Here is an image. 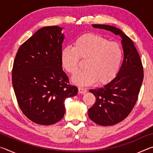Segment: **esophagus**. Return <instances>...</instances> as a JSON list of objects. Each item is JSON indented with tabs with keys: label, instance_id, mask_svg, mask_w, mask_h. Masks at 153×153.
<instances>
[{
	"label": "esophagus",
	"instance_id": "obj_1",
	"mask_svg": "<svg viewBox=\"0 0 153 153\" xmlns=\"http://www.w3.org/2000/svg\"><path fill=\"white\" fill-rule=\"evenodd\" d=\"M78 91L79 94H84V93H86L87 92V90L86 88H84L78 87Z\"/></svg>",
	"mask_w": 153,
	"mask_h": 153
}]
</instances>
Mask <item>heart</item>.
Segmentation results:
<instances>
[{"label":"heart","instance_id":"heart-1","mask_svg":"<svg viewBox=\"0 0 153 153\" xmlns=\"http://www.w3.org/2000/svg\"><path fill=\"white\" fill-rule=\"evenodd\" d=\"M123 53L116 42L95 33H86L75 39L74 46H67L61 52L63 68L71 75L79 70L80 59L86 60V69L73 77L72 81L81 86L111 82L117 76Z\"/></svg>","mask_w":153,"mask_h":153}]
</instances>
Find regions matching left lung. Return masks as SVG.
I'll list each match as a JSON object with an SVG mask.
<instances>
[{
    "label": "left lung",
    "mask_w": 153,
    "mask_h": 153,
    "mask_svg": "<svg viewBox=\"0 0 153 153\" xmlns=\"http://www.w3.org/2000/svg\"><path fill=\"white\" fill-rule=\"evenodd\" d=\"M92 26L122 38L124 56L117 76L103 87L90 90L97 100L88 110L90 120L98 125L113 126L125 120L135 106L144 78L143 66L133 41L121 30L108 25Z\"/></svg>",
    "instance_id": "left-lung-1"
}]
</instances>
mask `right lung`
<instances>
[{"instance_id": "right-lung-1", "label": "right lung", "mask_w": 153, "mask_h": 153, "mask_svg": "<svg viewBox=\"0 0 153 153\" xmlns=\"http://www.w3.org/2000/svg\"><path fill=\"white\" fill-rule=\"evenodd\" d=\"M61 27H44L18 49L12 69V84L23 113L37 124L49 126L63 117L64 101L76 96L62 69Z\"/></svg>"}]
</instances>
